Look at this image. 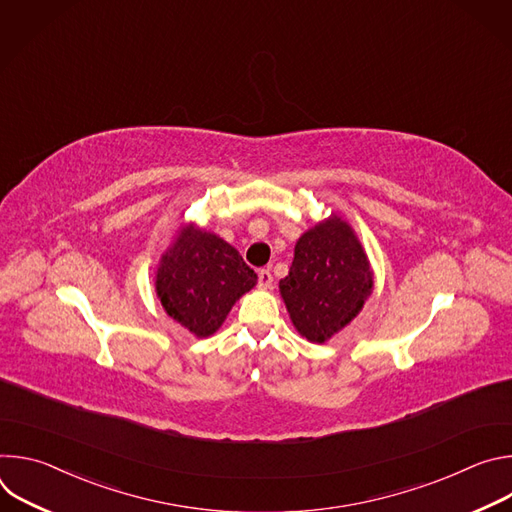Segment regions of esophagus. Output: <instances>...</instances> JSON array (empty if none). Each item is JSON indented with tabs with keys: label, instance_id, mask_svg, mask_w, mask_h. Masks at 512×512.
I'll use <instances>...</instances> for the list:
<instances>
[{
	"label": "esophagus",
	"instance_id": "esophagus-1",
	"mask_svg": "<svg viewBox=\"0 0 512 512\" xmlns=\"http://www.w3.org/2000/svg\"><path fill=\"white\" fill-rule=\"evenodd\" d=\"M259 287L261 289H271L273 287V275L269 269L259 271Z\"/></svg>",
	"mask_w": 512,
	"mask_h": 512
}]
</instances>
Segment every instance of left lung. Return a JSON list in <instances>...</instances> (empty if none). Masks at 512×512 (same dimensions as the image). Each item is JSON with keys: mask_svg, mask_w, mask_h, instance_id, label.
<instances>
[{"mask_svg": "<svg viewBox=\"0 0 512 512\" xmlns=\"http://www.w3.org/2000/svg\"><path fill=\"white\" fill-rule=\"evenodd\" d=\"M375 273L346 218L330 212L296 243L279 294L289 320L308 342L324 344L369 302Z\"/></svg>", "mask_w": 512, "mask_h": 512, "instance_id": "8db88e82", "label": "left lung"}]
</instances>
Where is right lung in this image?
I'll return each mask as SVG.
<instances>
[{
    "label": "right lung",
    "instance_id": "1",
    "mask_svg": "<svg viewBox=\"0 0 512 512\" xmlns=\"http://www.w3.org/2000/svg\"><path fill=\"white\" fill-rule=\"evenodd\" d=\"M255 285L257 273L239 251L196 223L180 225L156 271L162 308L196 338H208L221 328Z\"/></svg>",
    "mask_w": 512,
    "mask_h": 512
}]
</instances>
